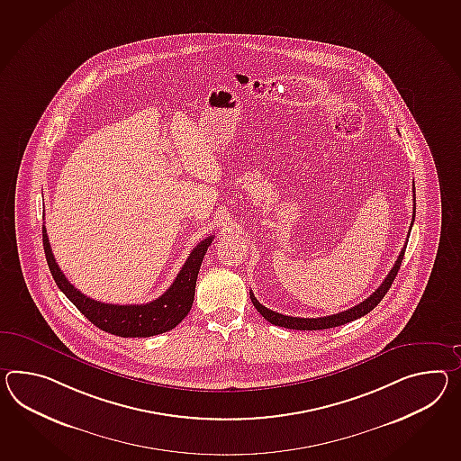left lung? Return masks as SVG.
Listing matches in <instances>:
<instances>
[{
  "label": "left lung",
  "mask_w": 461,
  "mask_h": 461,
  "mask_svg": "<svg viewBox=\"0 0 461 461\" xmlns=\"http://www.w3.org/2000/svg\"><path fill=\"white\" fill-rule=\"evenodd\" d=\"M413 193H415V186H413ZM413 198H416L415 194H413ZM413 202H416V200H413ZM415 210L416 203L413 204V220H415ZM411 225H413V221H411ZM410 231H411V226H410ZM404 249H406V245H404L403 249L400 251L398 259L394 261L393 268L386 275V278H384L382 285L378 286V290H375V293L370 294L365 302H361V303L357 304V306L349 308L347 312H341V313L321 316V318H296V316H286V314L276 313V312H273V310H268L267 306H263V304L259 303L258 300L255 298V294L251 292H249V298H251V302L255 304V308L258 310V313L261 314L267 321H270L271 325L285 326V328H290V330H326V328H335V326L345 325V323H349V321H353V320H357V318H361V316L370 313L371 310L382 302L383 296L392 288V283H393L396 275H398V270H400V267H402Z\"/></svg>",
  "instance_id": "left-lung-1"
}]
</instances>
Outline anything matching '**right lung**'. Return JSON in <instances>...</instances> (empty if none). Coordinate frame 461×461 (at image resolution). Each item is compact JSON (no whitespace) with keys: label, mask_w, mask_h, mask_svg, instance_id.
<instances>
[{"label":"right lung","mask_w":461,"mask_h":461,"mask_svg":"<svg viewBox=\"0 0 461 461\" xmlns=\"http://www.w3.org/2000/svg\"><path fill=\"white\" fill-rule=\"evenodd\" d=\"M213 238L214 235L204 238L196 248L191 249L190 257L181 267L173 285L157 300L143 304H112L88 298L67 280L53 257L43 225L46 261L53 278L57 281L58 288L67 294L68 300L75 304L93 325L98 326L103 331L123 338L155 337L173 330L181 323V320L191 310L198 271Z\"/></svg>","instance_id":"right-lung-1"}]
</instances>
